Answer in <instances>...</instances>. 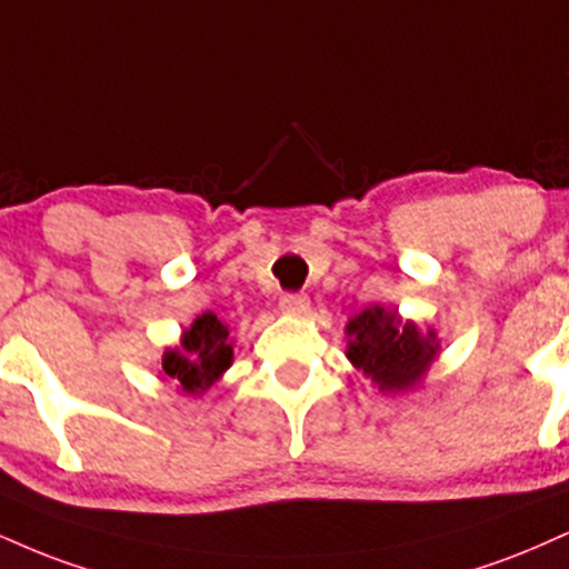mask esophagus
<instances>
[{"instance_id": "34e87169", "label": "esophagus", "mask_w": 569, "mask_h": 569, "mask_svg": "<svg viewBox=\"0 0 569 569\" xmlns=\"http://www.w3.org/2000/svg\"><path fill=\"white\" fill-rule=\"evenodd\" d=\"M280 310L286 315H305L310 310V299H307L305 293H283V297H280Z\"/></svg>"}]
</instances>
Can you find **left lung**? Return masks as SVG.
<instances>
[{
  "instance_id": "1",
  "label": "left lung",
  "mask_w": 569,
  "mask_h": 569,
  "mask_svg": "<svg viewBox=\"0 0 569 569\" xmlns=\"http://www.w3.org/2000/svg\"><path fill=\"white\" fill-rule=\"evenodd\" d=\"M437 352L440 341L435 328L421 331L397 310L373 305L347 323V358L385 395L408 392L419 385Z\"/></svg>"
}]
</instances>
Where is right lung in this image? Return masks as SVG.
<instances>
[{
	"mask_svg": "<svg viewBox=\"0 0 569 569\" xmlns=\"http://www.w3.org/2000/svg\"><path fill=\"white\" fill-rule=\"evenodd\" d=\"M232 366L230 331L214 312H203L182 331L180 347L167 350L161 371L182 387V392L201 397L211 385L222 379Z\"/></svg>",
	"mask_w": 569,
	"mask_h": 569,
	"instance_id": "add662e5",
	"label": "right lung"
}]
</instances>
